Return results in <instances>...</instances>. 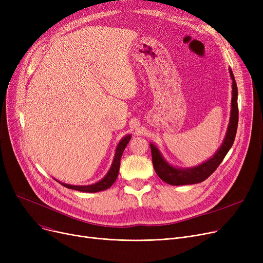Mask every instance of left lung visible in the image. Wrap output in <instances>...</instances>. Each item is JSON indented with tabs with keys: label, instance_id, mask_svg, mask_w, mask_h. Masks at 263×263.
Here are the masks:
<instances>
[{
	"label": "left lung",
	"instance_id": "left-lung-1",
	"mask_svg": "<svg viewBox=\"0 0 263 263\" xmlns=\"http://www.w3.org/2000/svg\"><path fill=\"white\" fill-rule=\"evenodd\" d=\"M229 73L231 78L232 97H231V110L228 128L224 137V141L217 149L216 153L206 161L193 167H177L170 164L162 156L160 149L154 144L150 143L151 156H153V163L157 175L164 182L171 185H184V184H195L204 181L206 178L210 177L213 172L222 163L225 156L231 148L234 137L237 134L238 120H239V109H238V87L236 80H234L231 68H229Z\"/></svg>",
	"mask_w": 263,
	"mask_h": 263
}]
</instances>
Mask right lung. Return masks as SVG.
<instances>
[{"label":"right lung","instance_id":"add662e5","mask_svg":"<svg viewBox=\"0 0 263 263\" xmlns=\"http://www.w3.org/2000/svg\"><path fill=\"white\" fill-rule=\"evenodd\" d=\"M131 140V134H128L126 136H123L122 139L120 140V142L118 143L117 147H116V151H115V157L113 159L112 165L107 172V174L99 180L98 182L92 183V184H88V185H72V184H67V183H63L59 180H57L59 183H61L62 185L70 189V190H76L79 192H83V193H97V192H101L104 191L106 189H109L110 186L113 185V183L116 181L118 173H119V167H120V159L121 156L123 154V150L126 148V146L128 145V143Z\"/></svg>","mask_w":263,"mask_h":263}]
</instances>
